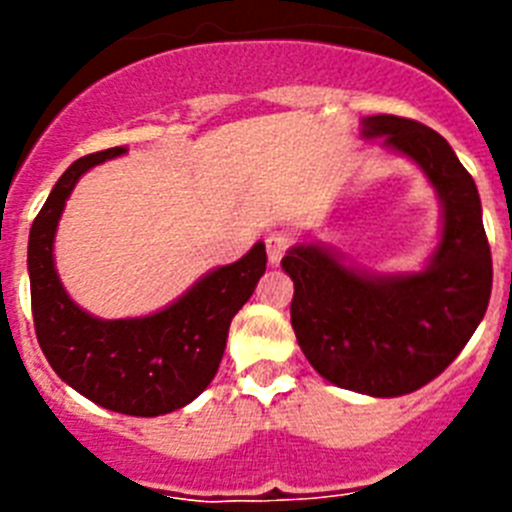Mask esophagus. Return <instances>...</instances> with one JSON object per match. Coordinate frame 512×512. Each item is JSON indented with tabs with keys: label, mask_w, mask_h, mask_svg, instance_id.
I'll return each instance as SVG.
<instances>
[{
	"label": "esophagus",
	"mask_w": 512,
	"mask_h": 512,
	"mask_svg": "<svg viewBox=\"0 0 512 512\" xmlns=\"http://www.w3.org/2000/svg\"><path fill=\"white\" fill-rule=\"evenodd\" d=\"M287 248H289L287 233H279V230H274V233L266 235V253H269V264H279Z\"/></svg>",
	"instance_id": "obj_1"
}]
</instances>
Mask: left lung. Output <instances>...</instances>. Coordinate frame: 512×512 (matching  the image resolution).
Listing matches in <instances>:
<instances>
[{
	"label": "left lung",
	"mask_w": 512,
	"mask_h": 512,
	"mask_svg": "<svg viewBox=\"0 0 512 512\" xmlns=\"http://www.w3.org/2000/svg\"><path fill=\"white\" fill-rule=\"evenodd\" d=\"M361 138L410 158L436 189L433 253L418 271L379 274L302 241L282 269L295 282L292 328L312 369L343 390L400 397L436 379L467 346L490 302L492 256L477 184L446 138L395 115L364 117Z\"/></svg>",
	"instance_id": "1"
}]
</instances>
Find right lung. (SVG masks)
Returning a JSON list of instances; mask_svg holds the SVG:
<instances>
[{
	"mask_svg": "<svg viewBox=\"0 0 512 512\" xmlns=\"http://www.w3.org/2000/svg\"><path fill=\"white\" fill-rule=\"evenodd\" d=\"M125 153L107 148L63 171L27 241L30 300L38 343L53 372L102 408L156 418L184 408L207 390L225 354L230 320L266 271L264 243L243 259L207 271L182 297L143 318L104 320L76 305L53 259L58 220L81 176Z\"/></svg>",
	"mask_w": 512,
	"mask_h": 512,
	"instance_id": "add662e5",
	"label": "right lung"
}]
</instances>
